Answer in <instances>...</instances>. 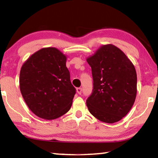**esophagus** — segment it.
Returning <instances> with one entry per match:
<instances>
[{
  "label": "esophagus",
  "mask_w": 158,
  "mask_h": 158,
  "mask_svg": "<svg viewBox=\"0 0 158 158\" xmlns=\"http://www.w3.org/2000/svg\"><path fill=\"white\" fill-rule=\"evenodd\" d=\"M81 91H82L81 88H77V93H78V94L81 95Z\"/></svg>",
  "instance_id": "esophagus-1"
}]
</instances>
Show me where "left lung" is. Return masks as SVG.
<instances>
[{"mask_svg": "<svg viewBox=\"0 0 158 158\" xmlns=\"http://www.w3.org/2000/svg\"><path fill=\"white\" fill-rule=\"evenodd\" d=\"M91 67L92 94L89 111L102 122L114 123L126 116L137 96V73L124 52L114 44L101 46L86 58Z\"/></svg>", "mask_w": 158, "mask_h": 158, "instance_id": "obj_1", "label": "left lung"}]
</instances>
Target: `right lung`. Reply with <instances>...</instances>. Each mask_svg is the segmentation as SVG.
I'll use <instances>...</instances> for the list:
<instances>
[{
	"instance_id": "right-lung-1",
	"label": "right lung",
	"mask_w": 158,
	"mask_h": 158,
	"mask_svg": "<svg viewBox=\"0 0 158 158\" xmlns=\"http://www.w3.org/2000/svg\"><path fill=\"white\" fill-rule=\"evenodd\" d=\"M66 60V56L56 48L45 47L21 66V95L30 110L41 118H58L71 108L76 89L71 84Z\"/></svg>"
}]
</instances>
